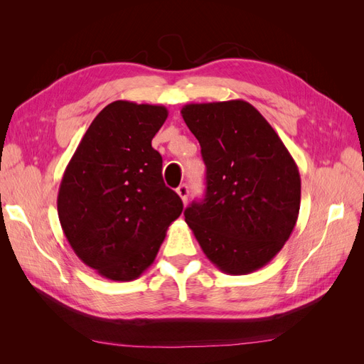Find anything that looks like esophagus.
Wrapping results in <instances>:
<instances>
[{
	"instance_id": "1",
	"label": "esophagus",
	"mask_w": 364,
	"mask_h": 364,
	"mask_svg": "<svg viewBox=\"0 0 364 364\" xmlns=\"http://www.w3.org/2000/svg\"><path fill=\"white\" fill-rule=\"evenodd\" d=\"M176 193L179 194V197L182 199V202L183 203H186V200H188V194H190V190H188V186H186L185 183H182L178 190H176Z\"/></svg>"
}]
</instances>
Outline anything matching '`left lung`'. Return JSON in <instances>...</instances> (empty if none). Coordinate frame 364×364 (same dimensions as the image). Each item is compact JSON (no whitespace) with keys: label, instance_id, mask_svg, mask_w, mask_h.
Wrapping results in <instances>:
<instances>
[{"label":"left lung","instance_id":"8db88e82","mask_svg":"<svg viewBox=\"0 0 364 364\" xmlns=\"http://www.w3.org/2000/svg\"><path fill=\"white\" fill-rule=\"evenodd\" d=\"M182 118L199 141L206 194L185 222L217 269L247 274L270 262L293 232L301 176L290 151L245 100L190 103Z\"/></svg>","mask_w":364,"mask_h":364}]
</instances>
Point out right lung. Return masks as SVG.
I'll return each mask as SVG.
<instances>
[{
  "instance_id": "obj_1",
  "label": "right lung",
  "mask_w": 364,
  "mask_h": 364,
  "mask_svg": "<svg viewBox=\"0 0 364 364\" xmlns=\"http://www.w3.org/2000/svg\"><path fill=\"white\" fill-rule=\"evenodd\" d=\"M165 106L117 100L87 127L65 168L58 194L59 222L87 267L111 281H134L155 261L181 197L162 179L151 139Z\"/></svg>"
}]
</instances>
